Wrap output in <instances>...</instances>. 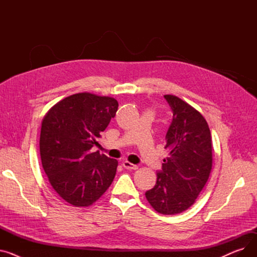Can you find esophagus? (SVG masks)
I'll return each instance as SVG.
<instances>
[{
    "mask_svg": "<svg viewBox=\"0 0 257 257\" xmlns=\"http://www.w3.org/2000/svg\"><path fill=\"white\" fill-rule=\"evenodd\" d=\"M123 167L125 169H127V170H137V169H139V167L137 165H133V164L129 163V161H127V160L123 161Z\"/></svg>",
    "mask_w": 257,
    "mask_h": 257,
    "instance_id": "esophagus-1",
    "label": "esophagus"
}]
</instances>
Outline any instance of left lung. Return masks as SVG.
<instances>
[{
	"mask_svg": "<svg viewBox=\"0 0 257 257\" xmlns=\"http://www.w3.org/2000/svg\"><path fill=\"white\" fill-rule=\"evenodd\" d=\"M173 110L166 136L169 157L157 173L156 184L146 192L150 205L161 214H177L194 203L212 167V141L204 116L173 94H165Z\"/></svg>",
	"mask_w": 257,
	"mask_h": 257,
	"instance_id": "8db88e82",
	"label": "left lung"
}]
</instances>
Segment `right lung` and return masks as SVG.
Wrapping results in <instances>:
<instances>
[{
	"label": "right lung",
	"mask_w": 257,
	"mask_h": 257,
	"mask_svg": "<svg viewBox=\"0 0 257 257\" xmlns=\"http://www.w3.org/2000/svg\"><path fill=\"white\" fill-rule=\"evenodd\" d=\"M114 98L78 92L56 103L42 121L39 151L50 184L75 207H87L112 183L117 160L92 152L114 117Z\"/></svg>",
	"instance_id": "obj_1"
}]
</instances>
